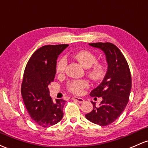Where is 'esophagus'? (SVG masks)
Wrapping results in <instances>:
<instances>
[{"label":"esophagus","mask_w":148,"mask_h":148,"mask_svg":"<svg viewBox=\"0 0 148 148\" xmlns=\"http://www.w3.org/2000/svg\"><path fill=\"white\" fill-rule=\"evenodd\" d=\"M72 100H76V101L78 102V103H83V102H84V98H79V97H74V98H72Z\"/></svg>","instance_id":"1"}]
</instances>
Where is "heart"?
Returning a JSON list of instances; mask_svg holds the SVG:
<instances>
[{"label": "heart", "mask_w": 148, "mask_h": 148, "mask_svg": "<svg viewBox=\"0 0 148 148\" xmlns=\"http://www.w3.org/2000/svg\"><path fill=\"white\" fill-rule=\"evenodd\" d=\"M75 60L79 62L84 68L88 69V75L95 82H99L104 79L106 74V67L102 62H98L96 55L89 50H82L73 55ZM66 58L61 57L56 63V72L62 74L64 72L66 66ZM89 86V83L85 79H79L69 82L67 84V89L69 92L76 95H80L84 90Z\"/></svg>", "instance_id": "heart-1"}]
</instances>
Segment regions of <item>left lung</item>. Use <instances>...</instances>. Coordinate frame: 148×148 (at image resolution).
Here are the masks:
<instances>
[{"mask_svg":"<svg viewBox=\"0 0 148 148\" xmlns=\"http://www.w3.org/2000/svg\"><path fill=\"white\" fill-rule=\"evenodd\" d=\"M89 45L104 51L108 68L103 82L90 93L92 97H102L103 100L99 107L91 102L93 109L86 117L94 124L105 126L118 119L128 104L131 90V71L124 55L115 45L108 42Z\"/></svg>","mask_w":148,"mask_h":148,"instance_id":"8db88e82","label":"left lung"}]
</instances>
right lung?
<instances>
[{"label":"right lung","mask_w":148,"mask_h":148,"mask_svg":"<svg viewBox=\"0 0 148 148\" xmlns=\"http://www.w3.org/2000/svg\"><path fill=\"white\" fill-rule=\"evenodd\" d=\"M68 44L48 45L32 54L24 69L21 93L29 116L42 127H49L63 117L65 100L50 96L48 86L56 74L58 56Z\"/></svg>","instance_id":"right-lung-1"}]
</instances>
